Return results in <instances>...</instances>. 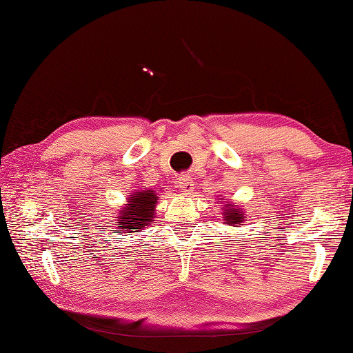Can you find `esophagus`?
I'll return each instance as SVG.
<instances>
[{
    "label": "esophagus",
    "mask_w": 353,
    "mask_h": 353,
    "mask_svg": "<svg viewBox=\"0 0 353 353\" xmlns=\"http://www.w3.org/2000/svg\"><path fill=\"white\" fill-rule=\"evenodd\" d=\"M177 187L181 188L182 191H185V193H190V191L194 190L193 179H191L190 176H187V174L177 177Z\"/></svg>",
    "instance_id": "obj_1"
}]
</instances>
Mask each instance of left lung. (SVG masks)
Masks as SVG:
<instances>
[{"instance_id": "left-lung-1", "label": "left lung", "mask_w": 353, "mask_h": 353, "mask_svg": "<svg viewBox=\"0 0 353 353\" xmlns=\"http://www.w3.org/2000/svg\"><path fill=\"white\" fill-rule=\"evenodd\" d=\"M224 214H225V221L227 224H234V225H240L243 223V213L238 210L236 207H234L230 204H227L224 208Z\"/></svg>"}]
</instances>
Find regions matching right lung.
I'll return each mask as SVG.
<instances>
[{
    "mask_svg": "<svg viewBox=\"0 0 353 353\" xmlns=\"http://www.w3.org/2000/svg\"><path fill=\"white\" fill-rule=\"evenodd\" d=\"M155 202H157V198L151 190L141 191V193L129 198L126 210H123L118 218L119 229L128 230L129 234H134L137 229H143L146 224L154 221Z\"/></svg>",
    "mask_w": 353,
    "mask_h": 353,
    "instance_id": "1",
    "label": "right lung"
}]
</instances>
